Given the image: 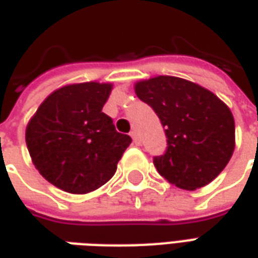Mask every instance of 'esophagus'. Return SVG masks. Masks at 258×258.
<instances>
[{
	"mask_svg": "<svg viewBox=\"0 0 258 258\" xmlns=\"http://www.w3.org/2000/svg\"><path fill=\"white\" fill-rule=\"evenodd\" d=\"M130 135H131V138H133V141H134L135 144H140V140H138V133H137L135 130H133V131L130 133Z\"/></svg>",
	"mask_w": 258,
	"mask_h": 258,
	"instance_id": "1",
	"label": "esophagus"
}]
</instances>
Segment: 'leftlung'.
Instances as JSON below:
<instances>
[{"mask_svg":"<svg viewBox=\"0 0 258 258\" xmlns=\"http://www.w3.org/2000/svg\"><path fill=\"white\" fill-rule=\"evenodd\" d=\"M134 90L166 131L167 151L153 160L159 174L181 189L210 184L235 151L231 109L210 90L174 76L140 80Z\"/></svg>","mask_w":258,"mask_h":258,"instance_id":"obj_1","label":"left lung"}]
</instances>
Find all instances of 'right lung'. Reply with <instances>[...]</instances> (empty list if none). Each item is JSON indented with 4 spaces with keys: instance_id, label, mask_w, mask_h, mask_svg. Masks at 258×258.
<instances>
[{
    "instance_id": "right-lung-1",
    "label": "right lung",
    "mask_w": 258,
    "mask_h": 258,
    "mask_svg": "<svg viewBox=\"0 0 258 258\" xmlns=\"http://www.w3.org/2000/svg\"><path fill=\"white\" fill-rule=\"evenodd\" d=\"M112 83H74L51 92L26 127L31 162L48 182L69 194L101 188L131 144L102 112Z\"/></svg>"
}]
</instances>
